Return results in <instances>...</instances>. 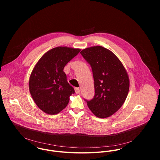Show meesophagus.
I'll list each match as a JSON object with an SVG mask.
<instances>
[{
  "instance_id": "esophagus-1",
  "label": "esophagus",
  "mask_w": 160,
  "mask_h": 160,
  "mask_svg": "<svg viewBox=\"0 0 160 160\" xmlns=\"http://www.w3.org/2000/svg\"><path fill=\"white\" fill-rule=\"evenodd\" d=\"M75 92H76V94H79V93H80V89H79V88H75Z\"/></svg>"
}]
</instances>
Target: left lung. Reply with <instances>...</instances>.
<instances>
[{"label": "left lung", "instance_id": "1", "mask_svg": "<svg viewBox=\"0 0 160 160\" xmlns=\"http://www.w3.org/2000/svg\"><path fill=\"white\" fill-rule=\"evenodd\" d=\"M80 53L91 65L94 80L95 95L91 100H84L97 117H109L121 108L128 96L127 72L114 53L102 46L87 48Z\"/></svg>", "mask_w": 160, "mask_h": 160}]
</instances>
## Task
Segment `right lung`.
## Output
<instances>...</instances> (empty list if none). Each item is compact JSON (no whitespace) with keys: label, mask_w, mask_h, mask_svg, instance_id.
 <instances>
[{"label":"right lung","mask_w":160,"mask_h":160,"mask_svg":"<svg viewBox=\"0 0 160 160\" xmlns=\"http://www.w3.org/2000/svg\"><path fill=\"white\" fill-rule=\"evenodd\" d=\"M80 50L66 47L53 48L46 52L33 69L29 91L37 106L46 113L60 112L68 105L69 96L74 93L63 68Z\"/></svg>","instance_id":"obj_1"}]
</instances>
